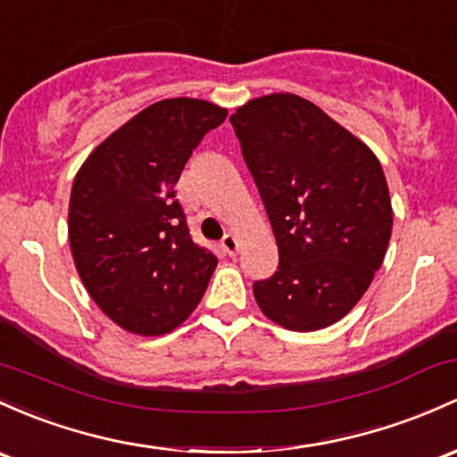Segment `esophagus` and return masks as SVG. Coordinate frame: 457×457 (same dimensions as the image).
I'll use <instances>...</instances> for the list:
<instances>
[{
    "label": "esophagus",
    "mask_w": 457,
    "mask_h": 457,
    "mask_svg": "<svg viewBox=\"0 0 457 457\" xmlns=\"http://www.w3.org/2000/svg\"><path fill=\"white\" fill-rule=\"evenodd\" d=\"M220 246H222V250L227 254H230V257H233V254H237V250H239V242H237V237H235V235H224L222 237V242H220Z\"/></svg>",
    "instance_id": "esophagus-1"
}]
</instances>
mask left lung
I'll return each instance as SVG.
<instances>
[{
  "instance_id": "obj_1",
  "label": "left lung",
  "mask_w": 457,
  "mask_h": 457,
  "mask_svg": "<svg viewBox=\"0 0 457 457\" xmlns=\"http://www.w3.org/2000/svg\"><path fill=\"white\" fill-rule=\"evenodd\" d=\"M278 246L254 301L289 331H318L357 305L386 257L392 204L381 163L325 111L272 93L230 115Z\"/></svg>"
}]
</instances>
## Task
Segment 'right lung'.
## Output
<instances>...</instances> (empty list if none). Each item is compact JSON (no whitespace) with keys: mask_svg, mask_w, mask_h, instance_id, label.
<instances>
[{"mask_svg":"<svg viewBox=\"0 0 457 457\" xmlns=\"http://www.w3.org/2000/svg\"><path fill=\"white\" fill-rule=\"evenodd\" d=\"M227 109L194 97L148 106L91 152L70 200L76 270L121 328L163 336L198 307L218 257L191 239L176 183Z\"/></svg>","mask_w":457,"mask_h":457,"instance_id":"obj_1","label":"right lung"}]
</instances>
